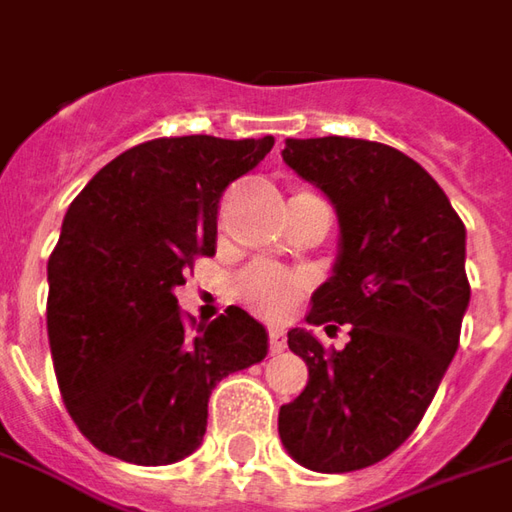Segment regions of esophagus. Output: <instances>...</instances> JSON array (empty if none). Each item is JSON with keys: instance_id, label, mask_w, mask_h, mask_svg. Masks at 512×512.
I'll use <instances>...</instances> for the list:
<instances>
[{"instance_id": "esophagus-1", "label": "esophagus", "mask_w": 512, "mask_h": 512, "mask_svg": "<svg viewBox=\"0 0 512 512\" xmlns=\"http://www.w3.org/2000/svg\"><path fill=\"white\" fill-rule=\"evenodd\" d=\"M267 343H270V351L278 354V351H284V348H287V337H284V331L281 329H270L267 331Z\"/></svg>"}]
</instances>
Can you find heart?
I'll list each match as a JSON object with an SVG mask.
<instances>
[{"instance_id":"obj_1","label":"heart","mask_w":512,"mask_h":512,"mask_svg":"<svg viewBox=\"0 0 512 512\" xmlns=\"http://www.w3.org/2000/svg\"><path fill=\"white\" fill-rule=\"evenodd\" d=\"M301 195V192H298ZM236 298L259 317L287 315L306 290V276L276 264H250L234 281Z\"/></svg>"}]
</instances>
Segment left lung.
<instances>
[{
    "mask_svg": "<svg viewBox=\"0 0 512 512\" xmlns=\"http://www.w3.org/2000/svg\"><path fill=\"white\" fill-rule=\"evenodd\" d=\"M284 161L340 217L334 276L309 323H351L343 351L292 329L303 393L278 412L292 457L320 474L379 463L421 424L460 345L471 298L465 225L435 178L396 147L365 139H287Z\"/></svg>",
    "mask_w": 512,
    "mask_h": 512,
    "instance_id": "left-lung-1",
    "label": "left lung"
}]
</instances>
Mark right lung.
Returning a JSON list of instances; mask_svg holds the SVG:
<instances>
[{
    "label": "right lung",
    "mask_w": 512,
    "mask_h": 512,
    "mask_svg": "<svg viewBox=\"0 0 512 512\" xmlns=\"http://www.w3.org/2000/svg\"><path fill=\"white\" fill-rule=\"evenodd\" d=\"M264 139L164 136L136 144L88 181L47 262V334L77 429L136 465L183 460L206 435L209 396L267 357L262 323L228 306L209 326L175 287L214 256L228 183L273 147Z\"/></svg>",
    "instance_id": "right-lung-1"
}]
</instances>
